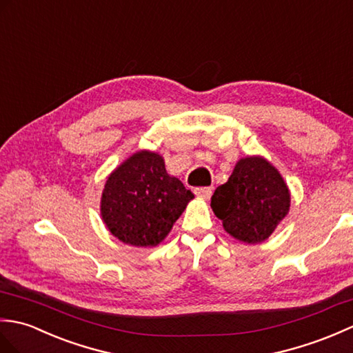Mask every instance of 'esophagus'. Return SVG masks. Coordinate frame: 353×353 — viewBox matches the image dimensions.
Wrapping results in <instances>:
<instances>
[{"mask_svg":"<svg viewBox=\"0 0 353 353\" xmlns=\"http://www.w3.org/2000/svg\"><path fill=\"white\" fill-rule=\"evenodd\" d=\"M194 194L202 199H210L211 194H213V189H211V187H196V189H194Z\"/></svg>","mask_w":353,"mask_h":353,"instance_id":"obj_1","label":"esophagus"}]
</instances>
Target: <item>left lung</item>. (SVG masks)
Segmentation results:
<instances>
[{
  "mask_svg": "<svg viewBox=\"0 0 353 353\" xmlns=\"http://www.w3.org/2000/svg\"><path fill=\"white\" fill-rule=\"evenodd\" d=\"M225 231L240 241L269 239L290 208V192L279 172L261 157L241 159L230 179L211 196Z\"/></svg>",
  "mask_w": 353,
  "mask_h": 353,
  "instance_id": "left-lung-1",
  "label": "left lung"
}]
</instances>
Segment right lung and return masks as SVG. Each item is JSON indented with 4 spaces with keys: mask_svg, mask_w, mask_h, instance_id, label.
I'll list each match as a JSON object with an SVG mask.
<instances>
[{
    "mask_svg": "<svg viewBox=\"0 0 353 353\" xmlns=\"http://www.w3.org/2000/svg\"><path fill=\"white\" fill-rule=\"evenodd\" d=\"M190 199L193 193L168 175L159 154L140 151L108 176L101 216L121 241L151 248L168 236Z\"/></svg>",
    "mask_w": 353,
    "mask_h": 353,
    "instance_id": "add662e5",
    "label": "right lung"
}]
</instances>
